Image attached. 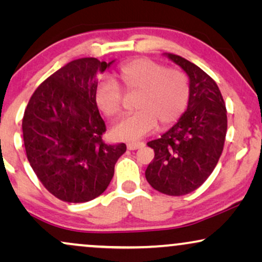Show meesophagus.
<instances>
[{"instance_id":"obj_1","label":"esophagus","mask_w":262,"mask_h":262,"mask_svg":"<svg viewBox=\"0 0 262 262\" xmlns=\"http://www.w3.org/2000/svg\"><path fill=\"white\" fill-rule=\"evenodd\" d=\"M144 146V143L139 142V143H127L126 144V148L128 150H137L139 148H143Z\"/></svg>"}]
</instances>
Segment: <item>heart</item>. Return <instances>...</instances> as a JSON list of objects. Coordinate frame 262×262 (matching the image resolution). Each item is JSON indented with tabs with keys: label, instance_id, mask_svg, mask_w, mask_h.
I'll return each mask as SVG.
<instances>
[{
	"label": "heart",
	"instance_id": "obj_1",
	"mask_svg": "<svg viewBox=\"0 0 262 262\" xmlns=\"http://www.w3.org/2000/svg\"><path fill=\"white\" fill-rule=\"evenodd\" d=\"M118 78L125 91L137 93L135 108L138 111L123 117L111 128V136L117 141H138L156 127L157 121L161 127L169 126L187 107L188 81L181 71L164 69L151 59L137 58L119 68ZM121 99L116 82L103 80L96 87V106L106 116L119 113Z\"/></svg>",
	"mask_w": 262,
	"mask_h": 262
}]
</instances>
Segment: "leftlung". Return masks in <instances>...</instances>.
<instances>
[{
  "mask_svg": "<svg viewBox=\"0 0 262 262\" xmlns=\"http://www.w3.org/2000/svg\"><path fill=\"white\" fill-rule=\"evenodd\" d=\"M188 76L187 108L169 130L146 143L155 157L145 170L152 188L184 195L200 187L223 151L228 120L221 91L212 78L180 56L163 53Z\"/></svg>",
  "mask_w": 262,
  "mask_h": 262,
  "instance_id": "1",
  "label": "left lung"
}]
</instances>
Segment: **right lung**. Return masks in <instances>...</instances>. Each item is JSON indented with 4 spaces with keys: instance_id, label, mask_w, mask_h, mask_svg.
<instances>
[{
    "instance_id": "right-lung-1",
    "label": "right lung",
    "mask_w": 262,
    "mask_h": 262,
    "mask_svg": "<svg viewBox=\"0 0 262 262\" xmlns=\"http://www.w3.org/2000/svg\"><path fill=\"white\" fill-rule=\"evenodd\" d=\"M96 58L68 63L32 95L23 119L27 160L50 193L85 203L108 187L124 143L102 142L106 131L95 102L98 75L112 66Z\"/></svg>"
}]
</instances>
